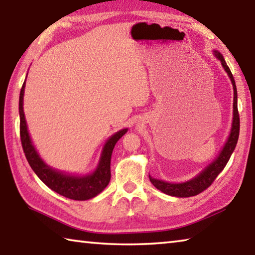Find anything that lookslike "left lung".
<instances>
[{
    "instance_id": "1",
    "label": "left lung",
    "mask_w": 255,
    "mask_h": 255,
    "mask_svg": "<svg viewBox=\"0 0 255 255\" xmlns=\"http://www.w3.org/2000/svg\"><path fill=\"white\" fill-rule=\"evenodd\" d=\"M214 54L216 57L221 60L224 70L230 76L233 84V90H234V103H233V124L231 133L227 138V141L224 145L223 149L217 157L215 158L213 163H210L206 169L198 174L195 178L185 181V182L181 183H170L165 182V181L154 179L149 175V181L153 183V185L159 191L165 193V195L179 197V198H187V197H193L201 193L204 190H206L209 185L214 182L215 179L217 178V175L221 173L224 170V167L226 166L227 162L230 161L232 153L234 152L236 147L237 140H239L240 135V115L239 110H237V91H236V85L234 81V76H233L230 67L227 66V64L224 59L223 55L217 50H214Z\"/></svg>"
}]
</instances>
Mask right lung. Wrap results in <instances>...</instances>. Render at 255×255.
I'll return each mask as SVG.
<instances>
[{
	"label": "right lung",
	"mask_w": 255,
	"mask_h": 255,
	"mask_svg": "<svg viewBox=\"0 0 255 255\" xmlns=\"http://www.w3.org/2000/svg\"><path fill=\"white\" fill-rule=\"evenodd\" d=\"M25 81L23 82L22 88L20 91L19 98V114H20V137L21 144L27 161L31 166L34 173L38 175L42 182L47 187L54 190L55 192L59 193L68 199L73 200H88L98 196L102 192L105 188L110 182L111 172H110V161L112 150L117 141L122 138L128 129H122L112 135L106 141L103 146L100 161L97 166L96 171L88 175H71L63 173V172L56 171L42 161L39 154L34 148L29 136L27 123H25L24 112H23V96H24Z\"/></svg>",
	"instance_id": "1"
}]
</instances>
